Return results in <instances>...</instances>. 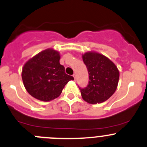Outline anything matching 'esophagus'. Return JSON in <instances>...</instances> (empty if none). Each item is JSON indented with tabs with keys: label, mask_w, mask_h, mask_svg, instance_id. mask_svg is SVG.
Returning <instances> with one entry per match:
<instances>
[{
	"label": "esophagus",
	"mask_w": 147,
	"mask_h": 147,
	"mask_svg": "<svg viewBox=\"0 0 147 147\" xmlns=\"http://www.w3.org/2000/svg\"><path fill=\"white\" fill-rule=\"evenodd\" d=\"M73 77H74V79H75V81H76V80H77V76H76V75H75V74H74Z\"/></svg>",
	"instance_id": "esophagus-1"
}]
</instances>
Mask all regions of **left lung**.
I'll list each match as a JSON object with an SVG mask.
<instances>
[{"instance_id":"left-lung-1","label":"left lung","mask_w":147,"mask_h":147,"mask_svg":"<svg viewBox=\"0 0 147 147\" xmlns=\"http://www.w3.org/2000/svg\"><path fill=\"white\" fill-rule=\"evenodd\" d=\"M82 60L89 74L88 85L80 88L81 95L88 103L95 104L107 100L117 88L119 71L112 61L97 52H88Z\"/></svg>"}]
</instances>
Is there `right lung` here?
I'll list each match as a JSON object with an SVG mask.
<instances>
[{"mask_svg": "<svg viewBox=\"0 0 147 147\" xmlns=\"http://www.w3.org/2000/svg\"><path fill=\"white\" fill-rule=\"evenodd\" d=\"M59 59V52L47 49L24 65L21 76L24 87L31 96L39 100H52L59 96L69 80H73V77L65 73Z\"/></svg>", "mask_w": 147, "mask_h": 147, "instance_id": "add662e5", "label": "right lung"}]
</instances>
